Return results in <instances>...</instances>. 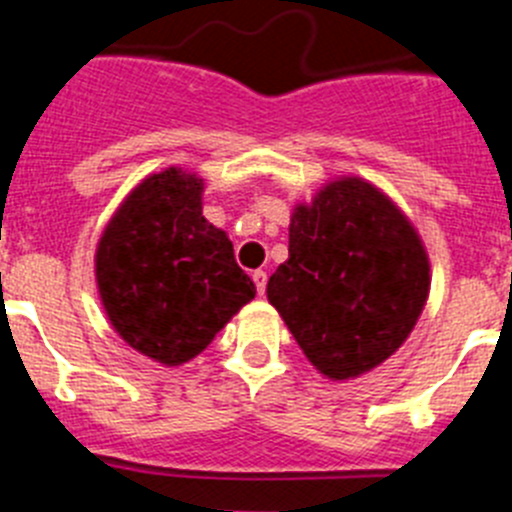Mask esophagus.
Instances as JSON below:
<instances>
[{"label": "esophagus", "instance_id": "34e87169", "mask_svg": "<svg viewBox=\"0 0 512 512\" xmlns=\"http://www.w3.org/2000/svg\"><path fill=\"white\" fill-rule=\"evenodd\" d=\"M266 271H253V284H256V292H259V295H264L266 292Z\"/></svg>", "mask_w": 512, "mask_h": 512}]
</instances>
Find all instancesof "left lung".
Wrapping results in <instances>:
<instances>
[{"mask_svg": "<svg viewBox=\"0 0 512 512\" xmlns=\"http://www.w3.org/2000/svg\"><path fill=\"white\" fill-rule=\"evenodd\" d=\"M428 289V253L408 217L374 184L343 176L295 207L289 259L266 297L320 374L354 379L405 343Z\"/></svg>", "mask_w": 512, "mask_h": 512, "instance_id": "1", "label": "left lung"}]
</instances>
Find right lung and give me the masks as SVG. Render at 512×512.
I'll list each match as a JSON object with an SVG mask.
<instances>
[{
    "label": "right lung",
    "mask_w": 512,
    "mask_h": 512,
    "mask_svg": "<svg viewBox=\"0 0 512 512\" xmlns=\"http://www.w3.org/2000/svg\"><path fill=\"white\" fill-rule=\"evenodd\" d=\"M202 179L171 169L125 197L97 246V287L112 328L166 366L202 354L256 297L225 230L202 215Z\"/></svg>",
    "instance_id": "1"
}]
</instances>
